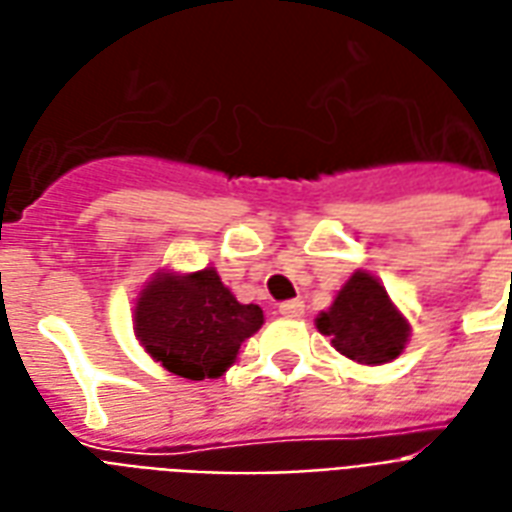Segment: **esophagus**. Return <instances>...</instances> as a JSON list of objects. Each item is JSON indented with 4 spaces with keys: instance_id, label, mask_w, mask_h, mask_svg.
<instances>
[{
    "instance_id": "obj_1",
    "label": "esophagus",
    "mask_w": 512,
    "mask_h": 512,
    "mask_svg": "<svg viewBox=\"0 0 512 512\" xmlns=\"http://www.w3.org/2000/svg\"><path fill=\"white\" fill-rule=\"evenodd\" d=\"M278 311H281L286 319H300L302 313H305V302H302V300H286V302H281V308H278Z\"/></svg>"
}]
</instances>
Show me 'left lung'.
Listing matches in <instances>:
<instances>
[{"label":"left lung","instance_id":"1","mask_svg":"<svg viewBox=\"0 0 512 512\" xmlns=\"http://www.w3.org/2000/svg\"><path fill=\"white\" fill-rule=\"evenodd\" d=\"M316 327L333 338L338 352L363 365L390 363L404 352L409 338V324L395 311L382 283L368 272H354L333 308L319 313Z\"/></svg>","mask_w":512,"mask_h":512}]
</instances>
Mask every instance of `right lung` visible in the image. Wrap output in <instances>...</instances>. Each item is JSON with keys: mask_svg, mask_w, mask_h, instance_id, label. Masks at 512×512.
Here are the masks:
<instances>
[{"mask_svg": "<svg viewBox=\"0 0 512 512\" xmlns=\"http://www.w3.org/2000/svg\"><path fill=\"white\" fill-rule=\"evenodd\" d=\"M136 335L166 371L182 379H215L229 368L245 338H251L264 313L242 305L223 286L218 272L158 275L136 302Z\"/></svg>", "mask_w": 512, "mask_h": 512, "instance_id": "right-lung-1", "label": "right lung"}]
</instances>
